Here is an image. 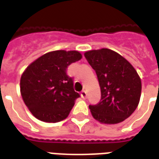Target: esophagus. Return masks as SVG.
Returning <instances> with one entry per match:
<instances>
[{
	"label": "esophagus",
	"mask_w": 159,
	"mask_h": 159,
	"mask_svg": "<svg viewBox=\"0 0 159 159\" xmlns=\"http://www.w3.org/2000/svg\"><path fill=\"white\" fill-rule=\"evenodd\" d=\"M81 97H82L83 99H86V98H87V92H86L85 90L82 91V92H81Z\"/></svg>",
	"instance_id": "esophagus-1"
}]
</instances>
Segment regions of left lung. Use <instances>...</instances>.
Listing matches in <instances>:
<instances>
[{
  "instance_id": "left-lung-1",
  "label": "left lung",
  "mask_w": 159,
  "mask_h": 159,
  "mask_svg": "<svg viewBox=\"0 0 159 159\" xmlns=\"http://www.w3.org/2000/svg\"><path fill=\"white\" fill-rule=\"evenodd\" d=\"M87 62L96 71L101 101L90 105L92 116L101 123L118 124L135 111L141 96V80L127 60L108 48L87 51Z\"/></svg>"
}]
</instances>
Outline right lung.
I'll return each mask as SVG.
<instances>
[{"mask_svg": "<svg viewBox=\"0 0 159 159\" xmlns=\"http://www.w3.org/2000/svg\"><path fill=\"white\" fill-rule=\"evenodd\" d=\"M82 57L77 51H53L39 57L25 70L20 78V93L34 117L55 123L68 116L80 95L74 91L73 78L67 74V68Z\"/></svg>", "mask_w": 159, "mask_h": 159, "instance_id": "obj_1", "label": "right lung"}]
</instances>
